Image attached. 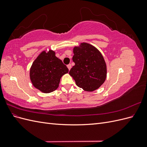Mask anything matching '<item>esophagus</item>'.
Wrapping results in <instances>:
<instances>
[{
	"mask_svg": "<svg viewBox=\"0 0 147 147\" xmlns=\"http://www.w3.org/2000/svg\"><path fill=\"white\" fill-rule=\"evenodd\" d=\"M67 67H68V69H69V70H70V69H71V67H72V65H71V64H68L67 65Z\"/></svg>",
	"mask_w": 147,
	"mask_h": 147,
	"instance_id": "1",
	"label": "esophagus"
}]
</instances>
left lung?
I'll use <instances>...</instances> for the list:
<instances>
[{"label": "left lung", "instance_id": "8db88e82", "mask_svg": "<svg viewBox=\"0 0 147 147\" xmlns=\"http://www.w3.org/2000/svg\"><path fill=\"white\" fill-rule=\"evenodd\" d=\"M72 60L75 65L69 74L77 85L86 91H93L103 84L107 76V67L103 56L94 47L86 43L74 48Z\"/></svg>", "mask_w": 147, "mask_h": 147}]
</instances>
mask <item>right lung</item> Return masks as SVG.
<instances>
[{
	"label": "right lung",
	"mask_w": 147,
	"mask_h": 147,
	"mask_svg": "<svg viewBox=\"0 0 147 147\" xmlns=\"http://www.w3.org/2000/svg\"><path fill=\"white\" fill-rule=\"evenodd\" d=\"M68 72V68L56 57L54 51H43L31 66L30 78L35 88L49 93L58 88L61 77Z\"/></svg>",
	"instance_id": "obj_1"
}]
</instances>
